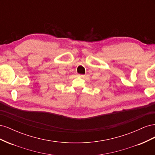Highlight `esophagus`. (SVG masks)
<instances>
[{"instance_id":"esophagus-1","label":"esophagus","mask_w":155,"mask_h":155,"mask_svg":"<svg viewBox=\"0 0 155 155\" xmlns=\"http://www.w3.org/2000/svg\"><path fill=\"white\" fill-rule=\"evenodd\" d=\"M78 76L81 77V78H84V77H85V75H84V74H78Z\"/></svg>"}]
</instances>
